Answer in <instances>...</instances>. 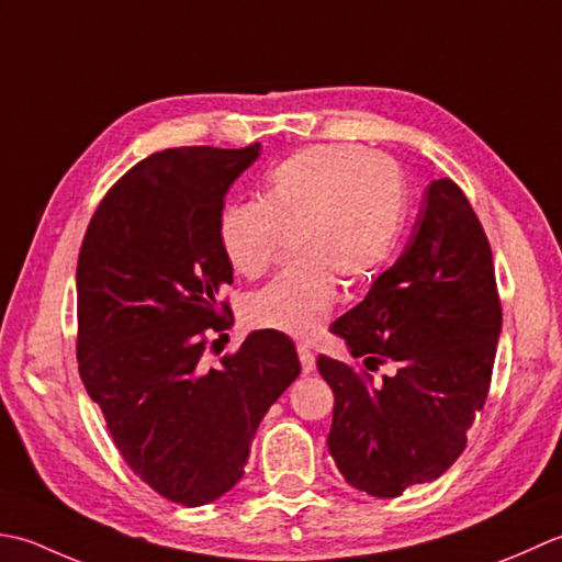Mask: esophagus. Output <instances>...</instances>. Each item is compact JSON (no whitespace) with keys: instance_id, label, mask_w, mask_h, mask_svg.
Here are the masks:
<instances>
[{"instance_id":"obj_1","label":"esophagus","mask_w":562,"mask_h":562,"mask_svg":"<svg viewBox=\"0 0 562 562\" xmlns=\"http://www.w3.org/2000/svg\"><path fill=\"white\" fill-rule=\"evenodd\" d=\"M297 359H301L303 373H311V371H315V353L311 351V347H305V345L297 347Z\"/></svg>"}]
</instances>
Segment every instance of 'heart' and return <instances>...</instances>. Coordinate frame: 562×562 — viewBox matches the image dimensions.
Returning a JSON list of instances; mask_svg holds the SVG:
<instances>
[{
    "label": "heart",
    "instance_id": "obj_1",
    "mask_svg": "<svg viewBox=\"0 0 562 562\" xmlns=\"http://www.w3.org/2000/svg\"><path fill=\"white\" fill-rule=\"evenodd\" d=\"M405 213L397 165L353 147H305L273 167L257 201L227 203L217 245L237 277L257 279L285 245L295 265L247 297L255 327L311 339L337 301V281L363 283L391 255Z\"/></svg>",
    "mask_w": 562,
    "mask_h": 562
}]
</instances>
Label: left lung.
<instances>
[{"instance_id":"1","label":"left lung","mask_w":562,"mask_h":562,"mask_svg":"<svg viewBox=\"0 0 562 562\" xmlns=\"http://www.w3.org/2000/svg\"><path fill=\"white\" fill-rule=\"evenodd\" d=\"M329 331L366 369L396 366L373 379L317 357L335 393L327 446L347 483L400 497L449 471L487 400L502 331L492 249L458 184L431 181L403 255Z\"/></svg>"}]
</instances>
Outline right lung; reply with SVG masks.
<instances>
[{
    "label": "right lung",
    "mask_w": 562,
    "mask_h": 562,
    "mask_svg": "<svg viewBox=\"0 0 562 562\" xmlns=\"http://www.w3.org/2000/svg\"><path fill=\"white\" fill-rule=\"evenodd\" d=\"M259 153L145 157L109 189L79 249V375L131 471L184 507L233 490L259 422L301 373L293 341L273 329L251 331L215 369L203 361L211 331L231 327L217 217Z\"/></svg>",
    "instance_id": "obj_1"
}]
</instances>
